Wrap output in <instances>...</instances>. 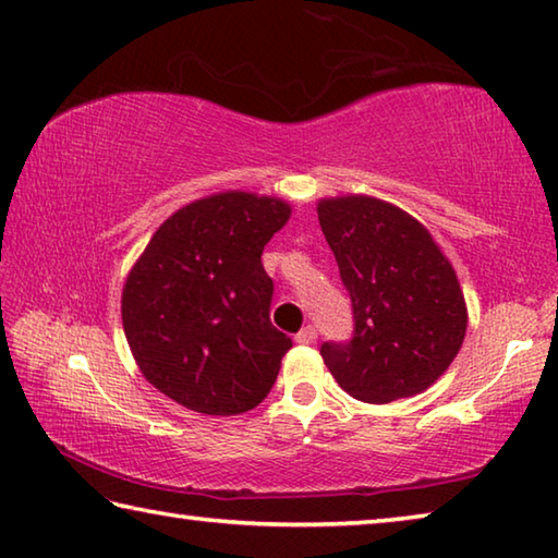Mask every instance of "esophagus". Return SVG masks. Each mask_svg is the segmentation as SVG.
I'll return each mask as SVG.
<instances>
[{"mask_svg": "<svg viewBox=\"0 0 558 558\" xmlns=\"http://www.w3.org/2000/svg\"><path fill=\"white\" fill-rule=\"evenodd\" d=\"M295 341L302 343V347H307V343H314V341H317V329H314L312 324H307V327H302V329L295 333Z\"/></svg>", "mask_w": 558, "mask_h": 558, "instance_id": "34e87169", "label": "esophagus"}]
</instances>
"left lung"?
<instances>
[{"mask_svg": "<svg viewBox=\"0 0 558 558\" xmlns=\"http://www.w3.org/2000/svg\"><path fill=\"white\" fill-rule=\"evenodd\" d=\"M317 215L353 305V339L319 349L329 373L363 402L427 390L469 327L449 258L422 221L378 197H322Z\"/></svg>", "mask_w": 558, "mask_h": 558, "instance_id": "obj_1", "label": "left lung"}]
</instances>
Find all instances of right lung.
<instances>
[{"instance_id": "add662e5", "label": "right lung", "mask_w": 558, "mask_h": 558, "mask_svg": "<svg viewBox=\"0 0 558 558\" xmlns=\"http://www.w3.org/2000/svg\"><path fill=\"white\" fill-rule=\"evenodd\" d=\"M286 199L227 190L180 207L121 290V322L144 378L182 408L231 417L278 378L290 337L270 324L260 253L288 225Z\"/></svg>"}]
</instances>
